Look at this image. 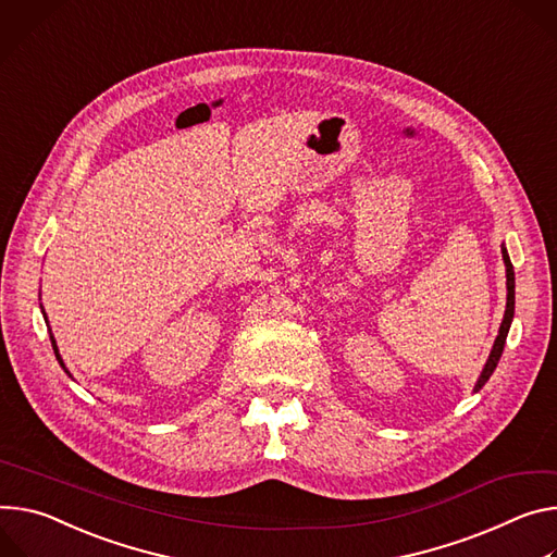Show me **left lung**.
Masks as SVG:
<instances>
[{
  "label": "left lung",
  "instance_id": "obj_1",
  "mask_svg": "<svg viewBox=\"0 0 557 557\" xmlns=\"http://www.w3.org/2000/svg\"><path fill=\"white\" fill-rule=\"evenodd\" d=\"M502 260H504V267H507V309H504V318H502V324H499V331H497V337L493 342V348L488 352V360L473 386V391L478 393L486 382L488 377L493 375L499 358H502V350H504V344H507V335H509V329H511V322H513V313H516V273H513V264H511V258L507 252V246H502Z\"/></svg>",
  "mask_w": 557,
  "mask_h": 557
}]
</instances>
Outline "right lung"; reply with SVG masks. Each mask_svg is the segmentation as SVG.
<instances>
[{"mask_svg": "<svg viewBox=\"0 0 557 557\" xmlns=\"http://www.w3.org/2000/svg\"><path fill=\"white\" fill-rule=\"evenodd\" d=\"M44 313V311H41ZM44 318H46V313H44ZM46 322H48V318H46ZM50 331V329H48ZM50 344H53V350H55V358H58V362L62 364V369L69 373V369H66V364H64V360H62V356H60V348H58V342H55V337H53V333H50ZM71 375V373H69Z\"/></svg>", "mask_w": 557, "mask_h": 557, "instance_id": "right-lung-1", "label": "right lung"}]
</instances>
